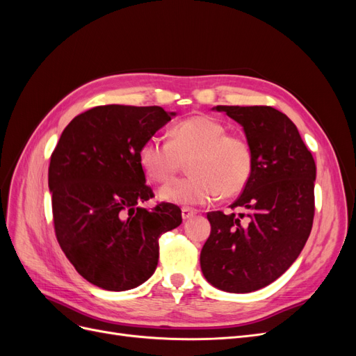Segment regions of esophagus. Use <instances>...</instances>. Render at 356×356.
Segmentation results:
<instances>
[{"mask_svg": "<svg viewBox=\"0 0 356 356\" xmlns=\"http://www.w3.org/2000/svg\"><path fill=\"white\" fill-rule=\"evenodd\" d=\"M195 213H196L195 209H190V208H182V209H181L182 220H188V218H191Z\"/></svg>", "mask_w": 356, "mask_h": 356, "instance_id": "34e87169", "label": "esophagus"}]
</instances>
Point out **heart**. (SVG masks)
I'll return each mask as SVG.
<instances>
[{"mask_svg": "<svg viewBox=\"0 0 356 356\" xmlns=\"http://www.w3.org/2000/svg\"><path fill=\"white\" fill-rule=\"evenodd\" d=\"M190 159L191 177L161 187V200L199 207L241 193L251 178L254 156L243 136L229 135L217 118L197 115L177 123L170 139L149 138L139 149V163L148 178L168 182Z\"/></svg>", "mask_w": 356, "mask_h": 356, "instance_id": "b5f03b06", "label": "heart"}]
</instances>
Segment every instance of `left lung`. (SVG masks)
<instances>
[{
	"instance_id": "obj_1",
	"label": "left lung",
	"mask_w": 356,
	"mask_h": 356,
	"mask_svg": "<svg viewBox=\"0 0 356 356\" xmlns=\"http://www.w3.org/2000/svg\"><path fill=\"white\" fill-rule=\"evenodd\" d=\"M213 110L243 127L254 168L242 195L230 204L243 213L208 212L211 234L200 267L215 288L252 293L284 275L305 248L315 215L316 165L284 113L267 105Z\"/></svg>"
}]
</instances>
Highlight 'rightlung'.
<instances>
[{
    "label": "right lung",
    "instance_id": "right-lung-1",
    "mask_svg": "<svg viewBox=\"0 0 356 356\" xmlns=\"http://www.w3.org/2000/svg\"><path fill=\"white\" fill-rule=\"evenodd\" d=\"M175 113L161 106L99 105L74 117L49 166L53 224L70 263L108 291L132 289L152 276L159 238L182 222L174 203L147 211L139 149Z\"/></svg>",
    "mask_w": 356,
    "mask_h": 356
}]
</instances>
